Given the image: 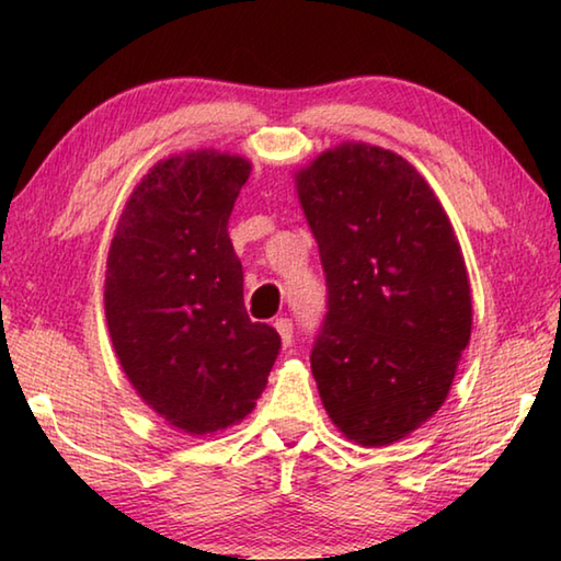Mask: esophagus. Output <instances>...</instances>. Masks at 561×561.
Segmentation results:
<instances>
[{"label":"esophagus","mask_w":561,"mask_h":561,"mask_svg":"<svg viewBox=\"0 0 561 561\" xmlns=\"http://www.w3.org/2000/svg\"><path fill=\"white\" fill-rule=\"evenodd\" d=\"M274 329H277V334H279V339H282V346H284V348L291 346V339H294L291 321H289V319H277V321H274Z\"/></svg>","instance_id":"esophagus-1"}]
</instances>
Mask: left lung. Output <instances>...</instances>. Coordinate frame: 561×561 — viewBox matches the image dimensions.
Masks as SVG:
<instances>
[{
  "instance_id": "obj_1",
  "label": "left lung",
  "mask_w": 561,
  "mask_h": 561,
  "mask_svg": "<svg viewBox=\"0 0 561 561\" xmlns=\"http://www.w3.org/2000/svg\"><path fill=\"white\" fill-rule=\"evenodd\" d=\"M327 272L311 374L331 423L364 448L411 435L445 403L470 341L458 237L425 178L346 140L294 173Z\"/></svg>"
}]
</instances>
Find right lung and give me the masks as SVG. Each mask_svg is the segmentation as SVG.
Masks as SVG:
<instances>
[{
    "label": "right lung",
    "instance_id": "right-lung-1",
    "mask_svg": "<svg viewBox=\"0 0 561 561\" xmlns=\"http://www.w3.org/2000/svg\"><path fill=\"white\" fill-rule=\"evenodd\" d=\"M252 163L215 148L158 160L133 187L106 262L123 374L168 425L207 435L252 413L279 334L254 324L227 220Z\"/></svg>",
    "mask_w": 561,
    "mask_h": 561
}]
</instances>
